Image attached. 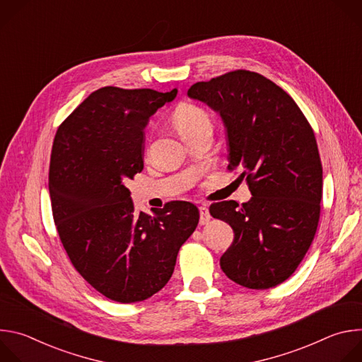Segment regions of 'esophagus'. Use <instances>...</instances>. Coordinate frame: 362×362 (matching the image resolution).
<instances>
[{"label":"esophagus","mask_w":362,"mask_h":362,"mask_svg":"<svg viewBox=\"0 0 362 362\" xmlns=\"http://www.w3.org/2000/svg\"><path fill=\"white\" fill-rule=\"evenodd\" d=\"M199 214H200V225L209 223L212 216H211V214H209V211H208V208H206V206H200Z\"/></svg>","instance_id":"1"}]
</instances>
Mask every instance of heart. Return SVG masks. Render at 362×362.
Segmentation results:
<instances>
[{"mask_svg": "<svg viewBox=\"0 0 362 362\" xmlns=\"http://www.w3.org/2000/svg\"><path fill=\"white\" fill-rule=\"evenodd\" d=\"M172 122L182 137H187L199 129L211 126L208 113L199 106L192 105V103H182V105H179L173 112Z\"/></svg>", "mask_w": 362, "mask_h": 362, "instance_id": "1", "label": "heart"}]
</instances>
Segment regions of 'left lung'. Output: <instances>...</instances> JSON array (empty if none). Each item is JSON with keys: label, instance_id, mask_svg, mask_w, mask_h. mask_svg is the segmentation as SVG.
<instances>
[{"label": "left lung", "instance_id": "8db88e82", "mask_svg": "<svg viewBox=\"0 0 362 362\" xmlns=\"http://www.w3.org/2000/svg\"><path fill=\"white\" fill-rule=\"evenodd\" d=\"M221 115L229 165L242 168L252 197L211 204L235 238L221 268L249 289L286 281L311 246L321 212L322 165L314 130L293 98L269 78L235 70L187 90Z\"/></svg>", "mask_w": 362, "mask_h": 362}]
</instances>
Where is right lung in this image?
I'll return each mask as SVG.
<instances>
[{
	"label": "right lung",
	"mask_w": 362,
	"mask_h": 362,
	"mask_svg": "<svg viewBox=\"0 0 362 362\" xmlns=\"http://www.w3.org/2000/svg\"><path fill=\"white\" fill-rule=\"evenodd\" d=\"M176 94L101 87L54 137L48 190L60 240L76 271L116 302L159 292L199 223L197 208L183 200L168 202L153 216L136 212L126 187L143 170L148 119Z\"/></svg>",
	"instance_id": "add662e5"
}]
</instances>
